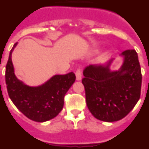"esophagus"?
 Masks as SVG:
<instances>
[{"instance_id":"1","label":"esophagus","mask_w":149,"mask_h":149,"mask_svg":"<svg viewBox=\"0 0 149 149\" xmlns=\"http://www.w3.org/2000/svg\"><path fill=\"white\" fill-rule=\"evenodd\" d=\"M76 77H77V81H80L82 79V71L80 69H78L76 72Z\"/></svg>"}]
</instances>
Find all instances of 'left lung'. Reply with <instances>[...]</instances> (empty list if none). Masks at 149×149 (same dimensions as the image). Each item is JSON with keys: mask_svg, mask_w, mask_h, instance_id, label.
<instances>
[{"mask_svg": "<svg viewBox=\"0 0 149 149\" xmlns=\"http://www.w3.org/2000/svg\"><path fill=\"white\" fill-rule=\"evenodd\" d=\"M120 56L123 62L118 70L110 69L113 60L104 65H89L83 70L86 104L99 120L123 119L140 98L142 72L138 54L135 50H127Z\"/></svg>", "mask_w": 149, "mask_h": 149, "instance_id": "8db88e82", "label": "left lung"}]
</instances>
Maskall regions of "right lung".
I'll return each mask as SVG.
<instances>
[{"label": "right lung", "mask_w": 149, "mask_h": 149, "mask_svg": "<svg viewBox=\"0 0 149 149\" xmlns=\"http://www.w3.org/2000/svg\"><path fill=\"white\" fill-rule=\"evenodd\" d=\"M6 66L5 80L7 92L15 106L29 119L45 122L53 119L63 109L64 96L76 80L72 72L65 75H55L44 84L29 86L17 79L12 63V52Z\"/></svg>", "instance_id": "obj_1"}]
</instances>
